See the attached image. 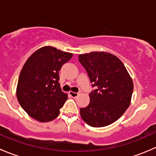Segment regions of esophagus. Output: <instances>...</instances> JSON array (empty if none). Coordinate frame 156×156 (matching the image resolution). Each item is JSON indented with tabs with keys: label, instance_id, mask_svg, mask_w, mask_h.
Segmentation results:
<instances>
[{
	"label": "esophagus",
	"instance_id": "1",
	"mask_svg": "<svg viewBox=\"0 0 156 156\" xmlns=\"http://www.w3.org/2000/svg\"><path fill=\"white\" fill-rule=\"evenodd\" d=\"M69 95H70L72 97H73V98H75V97H77L78 95H79V93L72 92V91H69Z\"/></svg>",
	"mask_w": 156,
	"mask_h": 156
}]
</instances>
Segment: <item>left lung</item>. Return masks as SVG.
I'll use <instances>...</instances> for the list:
<instances>
[{
	"mask_svg": "<svg viewBox=\"0 0 156 156\" xmlns=\"http://www.w3.org/2000/svg\"><path fill=\"white\" fill-rule=\"evenodd\" d=\"M78 61L97 87L89 94V105L80 109L81 119L94 127L114 123L131 102L133 83L130 74L117 56L107 52L80 54Z\"/></svg>",
	"mask_w": 156,
	"mask_h": 156,
	"instance_id": "1",
	"label": "left lung"
}]
</instances>
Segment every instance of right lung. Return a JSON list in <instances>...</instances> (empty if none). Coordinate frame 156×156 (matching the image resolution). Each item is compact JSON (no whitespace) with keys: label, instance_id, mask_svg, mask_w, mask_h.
<instances>
[{"label":"right lung","instance_id":"obj_1","mask_svg":"<svg viewBox=\"0 0 156 156\" xmlns=\"http://www.w3.org/2000/svg\"><path fill=\"white\" fill-rule=\"evenodd\" d=\"M72 56V53L45 46L25 62L19 77L16 97L30 117L48 122L59 115V108L68 98L59 86V71Z\"/></svg>","mask_w":156,"mask_h":156}]
</instances>
